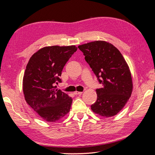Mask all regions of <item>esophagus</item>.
I'll return each instance as SVG.
<instances>
[{"instance_id": "esophagus-1", "label": "esophagus", "mask_w": 155, "mask_h": 155, "mask_svg": "<svg viewBox=\"0 0 155 155\" xmlns=\"http://www.w3.org/2000/svg\"><path fill=\"white\" fill-rule=\"evenodd\" d=\"M81 94H82V91H75V92H74L75 95H81Z\"/></svg>"}]
</instances>
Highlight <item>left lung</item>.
Instances as JSON below:
<instances>
[{"label": "left lung", "mask_w": 155, "mask_h": 155, "mask_svg": "<svg viewBox=\"0 0 155 155\" xmlns=\"http://www.w3.org/2000/svg\"><path fill=\"white\" fill-rule=\"evenodd\" d=\"M78 48L103 86L96 89L97 100L91 109L102 116H115L132 94V76L127 63L116 47L103 41L87 43Z\"/></svg>", "instance_id": "8db88e82"}]
</instances>
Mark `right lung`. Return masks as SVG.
<instances>
[{
	"label": "right lung",
	"mask_w": 155,
	"mask_h": 155,
	"mask_svg": "<svg viewBox=\"0 0 155 155\" xmlns=\"http://www.w3.org/2000/svg\"><path fill=\"white\" fill-rule=\"evenodd\" d=\"M75 45L45 47L31 56L23 77V90L27 103L47 122H56L70 110L72 99L56 84L61 83V71Z\"/></svg>",
	"instance_id": "1"
}]
</instances>
